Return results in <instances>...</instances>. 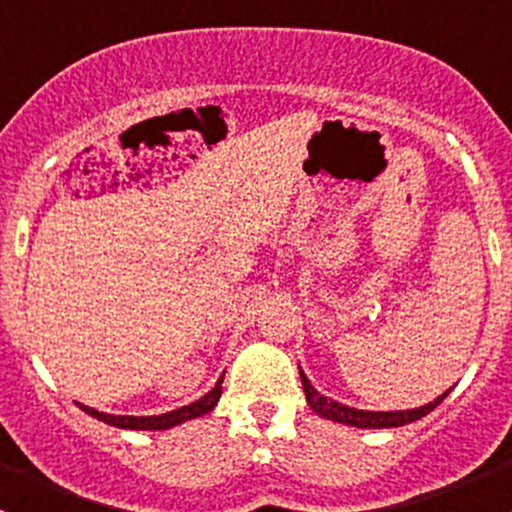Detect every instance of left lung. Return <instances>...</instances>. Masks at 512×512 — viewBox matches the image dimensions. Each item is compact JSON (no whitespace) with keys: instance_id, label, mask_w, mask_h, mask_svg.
Returning <instances> with one entry per match:
<instances>
[{"instance_id":"8db88e82","label":"left lung","mask_w":512,"mask_h":512,"mask_svg":"<svg viewBox=\"0 0 512 512\" xmlns=\"http://www.w3.org/2000/svg\"><path fill=\"white\" fill-rule=\"evenodd\" d=\"M299 376H302V389H304V396H307V404L312 406L314 411H317L319 416L329 418V421H337V423H347V426H356V428H394V426H406V423H414L418 418H423L428 414V411L436 409L438 404H441L443 399L448 396V389L446 394L438 396L436 401H431V404L421 406V409H411V411H359V409H352V406H344V404H337V401L327 399L324 394H319L317 389H314L312 384H309V379L304 376V371L299 369Z\"/></svg>"}]
</instances>
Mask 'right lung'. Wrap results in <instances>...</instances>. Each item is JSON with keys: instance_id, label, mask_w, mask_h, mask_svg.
<instances>
[{"instance_id": "1", "label": "right lung", "mask_w": 512, "mask_h": 512, "mask_svg": "<svg viewBox=\"0 0 512 512\" xmlns=\"http://www.w3.org/2000/svg\"><path fill=\"white\" fill-rule=\"evenodd\" d=\"M220 394H223V376H220V381L215 384V389L208 391L203 399H198L195 404H190V406H183V409L170 411V414H160V416H113V414H101V411L89 409V406H84V404H79V406L86 411V414L98 418V421L108 423V426L133 428V431H163V428L178 426V423L190 421V418H198V416L208 414V411H213L215 404H218Z\"/></svg>"}]
</instances>
